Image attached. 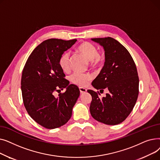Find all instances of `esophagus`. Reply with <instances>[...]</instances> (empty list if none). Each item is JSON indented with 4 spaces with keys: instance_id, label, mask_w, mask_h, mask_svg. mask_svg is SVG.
<instances>
[{
    "instance_id": "1",
    "label": "esophagus",
    "mask_w": 160,
    "mask_h": 160,
    "mask_svg": "<svg viewBox=\"0 0 160 160\" xmlns=\"http://www.w3.org/2000/svg\"><path fill=\"white\" fill-rule=\"evenodd\" d=\"M79 90H80V93H84L87 91V89L86 88H82V87L79 88Z\"/></svg>"
}]
</instances>
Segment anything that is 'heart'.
I'll return each instance as SVG.
<instances>
[{
	"label": "heart",
	"instance_id": "b5f03b06",
	"mask_svg": "<svg viewBox=\"0 0 160 160\" xmlns=\"http://www.w3.org/2000/svg\"><path fill=\"white\" fill-rule=\"evenodd\" d=\"M78 51L89 61L92 67H98L102 63V57L100 55L97 48L88 42H83L78 47ZM59 65L61 69L66 72L70 68V54L68 52H63L59 59ZM92 79L91 75L89 73L75 72L69 77L70 81L74 84L80 87L86 86Z\"/></svg>",
	"mask_w": 160,
	"mask_h": 160
}]
</instances>
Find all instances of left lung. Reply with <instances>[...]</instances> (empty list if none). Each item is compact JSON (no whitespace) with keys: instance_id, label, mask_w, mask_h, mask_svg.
I'll list each match as a JSON object with an SVG mask.
<instances>
[{"instance_id":"obj_1","label":"left lung","mask_w":160,"mask_h":160,"mask_svg":"<svg viewBox=\"0 0 160 160\" xmlns=\"http://www.w3.org/2000/svg\"><path fill=\"white\" fill-rule=\"evenodd\" d=\"M103 47L105 62L102 70L92 82L97 89L109 93L100 98L99 92L88 89L92 100L91 116L98 122L116 125L124 121L132 111L139 95V77L132 57L122 45L108 37L91 39Z\"/></svg>"}]
</instances>
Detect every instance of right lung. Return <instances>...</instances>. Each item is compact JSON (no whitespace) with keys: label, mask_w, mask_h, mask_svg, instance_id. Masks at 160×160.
<instances>
[{"label":"right lung","mask_w":160,"mask_h":160,"mask_svg":"<svg viewBox=\"0 0 160 160\" xmlns=\"http://www.w3.org/2000/svg\"><path fill=\"white\" fill-rule=\"evenodd\" d=\"M77 41H44L33 50L22 70L21 84L24 107L33 120L47 129L68 122L80 96L78 88L69 85L59 65L60 56ZM64 88L65 93L54 96L55 91Z\"/></svg>","instance_id":"right-lung-1"}]
</instances>
